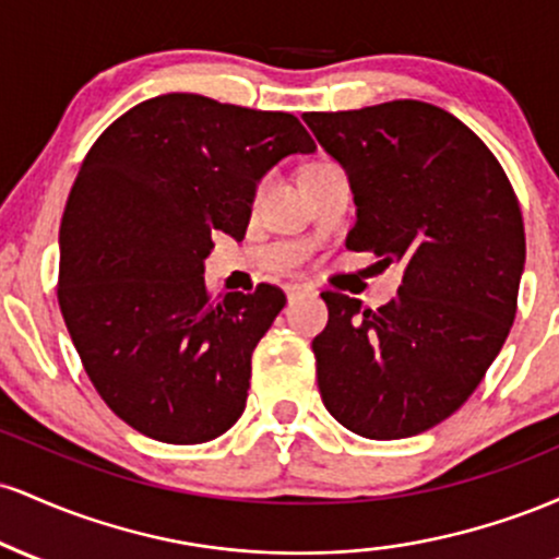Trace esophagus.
<instances>
[{"mask_svg":"<svg viewBox=\"0 0 559 559\" xmlns=\"http://www.w3.org/2000/svg\"><path fill=\"white\" fill-rule=\"evenodd\" d=\"M284 292H286L288 301H297L301 297H307V294H312V288L305 286V284H286Z\"/></svg>","mask_w":559,"mask_h":559,"instance_id":"esophagus-1","label":"esophagus"}]
</instances>
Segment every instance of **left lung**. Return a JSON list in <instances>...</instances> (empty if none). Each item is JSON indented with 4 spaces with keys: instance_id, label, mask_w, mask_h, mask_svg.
Returning a JSON list of instances; mask_svg holds the SVG:
<instances>
[{
    "instance_id": "obj_1",
    "label": "left lung",
    "mask_w": 559,
    "mask_h": 559,
    "mask_svg": "<svg viewBox=\"0 0 559 559\" xmlns=\"http://www.w3.org/2000/svg\"><path fill=\"white\" fill-rule=\"evenodd\" d=\"M301 118L349 176L346 247L404 265L378 310L320 294V396L352 433L407 439L463 407L502 349L525 262L521 204L489 146L441 107L396 99Z\"/></svg>"
}]
</instances>
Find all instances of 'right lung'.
<instances>
[{"label": "right lung", "instance_id": "add662e5", "mask_svg": "<svg viewBox=\"0 0 559 559\" xmlns=\"http://www.w3.org/2000/svg\"><path fill=\"white\" fill-rule=\"evenodd\" d=\"M294 115L163 94L94 141L60 226L57 301L96 394L165 444L226 433L247 404L252 352L286 297L260 284L213 299V230L241 239L254 186L312 152Z\"/></svg>", "mask_w": 559, "mask_h": 559}]
</instances>
